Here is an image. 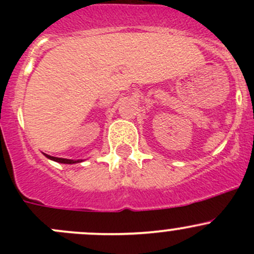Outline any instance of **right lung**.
Instances as JSON below:
<instances>
[{"mask_svg": "<svg viewBox=\"0 0 254 254\" xmlns=\"http://www.w3.org/2000/svg\"><path fill=\"white\" fill-rule=\"evenodd\" d=\"M44 155H45V157L49 158V160L55 161V162H59V163H66V165H73V163H79V162H82V161H83V160H68V158L54 157V156L47 155V153H44Z\"/></svg>", "mask_w": 254, "mask_h": 254, "instance_id": "obj_1", "label": "right lung"}]
</instances>
